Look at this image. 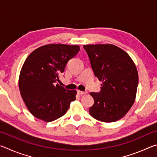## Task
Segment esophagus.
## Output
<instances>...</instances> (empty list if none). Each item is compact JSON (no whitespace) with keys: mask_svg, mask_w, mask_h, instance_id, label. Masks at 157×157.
I'll use <instances>...</instances> for the list:
<instances>
[{"mask_svg":"<svg viewBox=\"0 0 157 157\" xmlns=\"http://www.w3.org/2000/svg\"><path fill=\"white\" fill-rule=\"evenodd\" d=\"M78 94H79V95H84V94H86V92H84V91H79V90H78Z\"/></svg>","mask_w":157,"mask_h":157,"instance_id":"34e87169","label":"esophagus"}]
</instances>
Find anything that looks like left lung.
I'll use <instances>...</instances> for the list:
<instances>
[{
  "mask_svg": "<svg viewBox=\"0 0 157 157\" xmlns=\"http://www.w3.org/2000/svg\"><path fill=\"white\" fill-rule=\"evenodd\" d=\"M94 75L102 81L99 93L92 92L89 113L98 121L112 123L128 112L136 98L139 75L123 50L111 44L84 45Z\"/></svg>",
  "mask_w": 157,
  "mask_h": 157,
  "instance_id": "obj_1",
  "label": "left lung"
}]
</instances>
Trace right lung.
Wrapping results in <instances>:
<instances>
[{"label":"right lung","mask_w":157,"mask_h":157,"mask_svg":"<svg viewBox=\"0 0 157 157\" xmlns=\"http://www.w3.org/2000/svg\"><path fill=\"white\" fill-rule=\"evenodd\" d=\"M79 51L78 46L48 44L34 50L25 59L18 85L21 97L34 117L46 122L56 120L75 100V90L66 89L57 82L68 61Z\"/></svg>","instance_id":"1"}]
</instances>
